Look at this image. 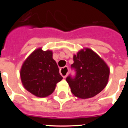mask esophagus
I'll use <instances>...</instances> for the list:
<instances>
[{
	"label": "esophagus",
	"instance_id": "esophagus-1",
	"mask_svg": "<svg viewBox=\"0 0 128 128\" xmlns=\"http://www.w3.org/2000/svg\"><path fill=\"white\" fill-rule=\"evenodd\" d=\"M60 74L63 76V78H66V77L68 75V68L67 66L62 68L60 70Z\"/></svg>",
	"mask_w": 128,
	"mask_h": 128
}]
</instances>
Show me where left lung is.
<instances>
[{"label":"left lung","instance_id":"obj_1","mask_svg":"<svg viewBox=\"0 0 128 128\" xmlns=\"http://www.w3.org/2000/svg\"><path fill=\"white\" fill-rule=\"evenodd\" d=\"M71 68L76 76L66 78L74 96L88 99L100 93L108 83L110 68L98 54L88 48L82 49L74 55Z\"/></svg>","mask_w":128,"mask_h":128}]
</instances>
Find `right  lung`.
<instances>
[{"label":"right lung","instance_id":"obj_1","mask_svg":"<svg viewBox=\"0 0 128 128\" xmlns=\"http://www.w3.org/2000/svg\"><path fill=\"white\" fill-rule=\"evenodd\" d=\"M22 84L26 90L38 98L47 97L56 88L63 78L51 50L39 48L26 59L20 70Z\"/></svg>","mask_w":128,"mask_h":128}]
</instances>
